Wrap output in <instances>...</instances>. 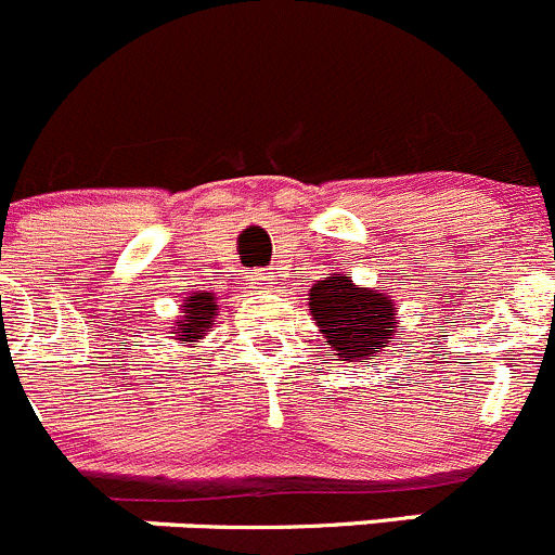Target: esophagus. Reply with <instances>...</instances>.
Returning a JSON list of instances; mask_svg holds the SVG:
<instances>
[{
  "mask_svg": "<svg viewBox=\"0 0 555 555\" xmlns=\"http://www.w3.org/2000/svg\"><path fill=\"white\" fill-rule=\"evenodd\" d=\"M270 278H272V272H256V275H254L256 285H259V288H272Z\"/></svg>",
  "mask_w": 555,
  "mask_h": 555,
  "instance_id": "1",
  "label": "esophagus"
}]
</instances>
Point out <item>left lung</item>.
Wrapping results in <instances>:
<instances>
[{
    "label": "left lung",
    "instance_id": "8db88e82",
    "mask_svg": "<svg viewBox=\"0 0 555 555\" xmlns=\"http://www.w3.org/2000/svg\"><path fill=\"white\" fill-rule=\"evenodd\" d=\"M310 315L339 361H361L391 348L397 334L393 299L361 288L348 275H328L310 288Z\"/></svg>",
    "mask_w": 555,
    "mask_h": 555
}]
</instances>
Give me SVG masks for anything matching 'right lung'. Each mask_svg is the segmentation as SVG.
I'll list each match as a JSON object with an SVG mask.
<instances>
[{"instance_id": "right-lung-1", "label": "right lung", "mask_w": 555, "mask_h": 555, "mask_svg": "<svg viewBox=\"0 0 555 555\" xmlns=\"http://www.w3.org/2000/svg\"><path fill=\"white\" fill-rule=\"evenodd\" d=\"M180 307H183V315H180V321H175L172 334L180 343H189L191 348H196V343L212 328V321L218 315V299L210 291H205V294L196 291V294L185 296Z\"/></svg>"}]
</instances>
